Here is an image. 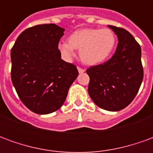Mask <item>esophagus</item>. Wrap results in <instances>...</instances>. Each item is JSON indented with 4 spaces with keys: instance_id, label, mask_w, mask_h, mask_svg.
<instances>
[{
    "instance_id": "1",
    "label": "esophagus",
    "mask_w": 153,
    "mask_h": 153,
    "mask_svg": "<svg viewBox=\"0 0 153 153\" xmlns=\"http://www.w3.org/2000/svg\"><path fill=\"white\" fill-rule=\"evenodd\" d=\"M78 70H79V73H83V72L85 71V70L83 69V68H81V67H78Z\"/></svg>"
}]
</instances>
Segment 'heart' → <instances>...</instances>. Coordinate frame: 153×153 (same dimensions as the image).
Here are the masks:
<instances>
[{
	"label": "heart",
	"instance_id": "b5f03b06",
	"mask_svg": "<svg viewBox=\"0 0 153 153\" xmlns=\"http://www.w3.org/2000/svg\"><path fill=\"white\" fill-rule=\"evenodd\" d=\"M115 43L116 37L109 28H85L74 32L68 42H60L58 49L67 60L74 55V49H79L83 63L97 65L110 56Z\"/></svg>",
	"mask_w": 153,
	"mask_h": 153
}]
</instances>
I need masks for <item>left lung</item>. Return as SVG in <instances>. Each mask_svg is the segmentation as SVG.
<instances>
[{"instance_id":"obj_1","label":"left lung","mask_w":153,"mask_h":153,"mask_svg":"<svg viewBox=\"0 0 153 153\" xmlns=\"http://www.w3.org/2000/svg\"><path fill=\"white\" fill-rule=\"evenodd\" d=\"M118 38L112 57L89 67L88 94L102 109L117 111L128 106L137 95L143 79L141 47L125 28L109 25Z\"/></svg>"}]
</instances>
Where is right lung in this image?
I'll return each instance as SVG.
<instances>
[{
  "mask_svg": "<svg viewBox=\"0 0 153 153\" xmlns=\"http://www.w3.org/2000/svg\"><path fill=\"white\" fill-rule=\"evenodd\" d=\"M65 29L54 24L22 32L12 47L11 80L19 99L33 112L60 109L79 75L76 66L61 60L58 49Z\"/></svg>",
  "mask_w": 153,
  "mask_h": 153,
  "instance_id": "1",
  "label": "right lung"
}]
</instances>
